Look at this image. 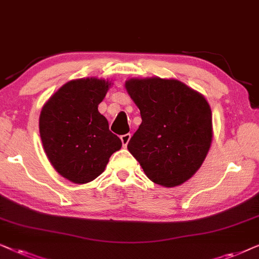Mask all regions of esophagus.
Masks as SVG:
<instances>
[{
  "label": "esophagus",
  "instance_id": "obj_1",
  "mask_svg": "<svg viewBox=\"0 0 259 259\" xmlns=\"http://www.w3.org/2000/svg\"><path fill=\"white\" fill-rule=\"evenodd\" d=\"M130 137H132V135H130V134H125V135L120 136V141H122L123 147H126L127 146V143H129V141H130Z\"/></svg>",
  "mask_w": 259,
  "mask_h": 259
}]
</instances>
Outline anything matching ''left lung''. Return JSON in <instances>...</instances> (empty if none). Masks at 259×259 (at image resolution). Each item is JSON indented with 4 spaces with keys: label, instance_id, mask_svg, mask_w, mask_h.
<instances>
[{
    "label": "left lung",
    "instance_id": "left-lung-1",
    "mask_svg": "<svg viewBox=\"0 0 259 259\" xmlns=\"http://www.w3.org/2000/svg\"><path fill=\"white\" fill-rule=\"evenodd\" d=\"M125 90L142 117L127 150L154 184L171 188L189 180L211 148L208 102L178 79L130 78Z\"/></svg>",
    "mask_w": 259,
    "mask_h": 259
}]
</instances>
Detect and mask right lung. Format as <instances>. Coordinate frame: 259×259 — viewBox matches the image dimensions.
Returning a JSON list of instances; mask_svg holds the SVG:
<instances>
[{"instance_id":"1","label":"right lung","mask_w":259,"mask_h":259,"mask_svg":"<svg viewBox=\"0 0 259 259\" xmlns=\"http://www.w3.org/2000/svg\"><path fill=\"white\" fill-rule=\"evenodd\" d=\"M111 85L95 77L73 79L54 92L41 110L39 132L46 156L54 169L73 184L94 181L122 147L98 111Z\"/></svg>"}]
</instances>
